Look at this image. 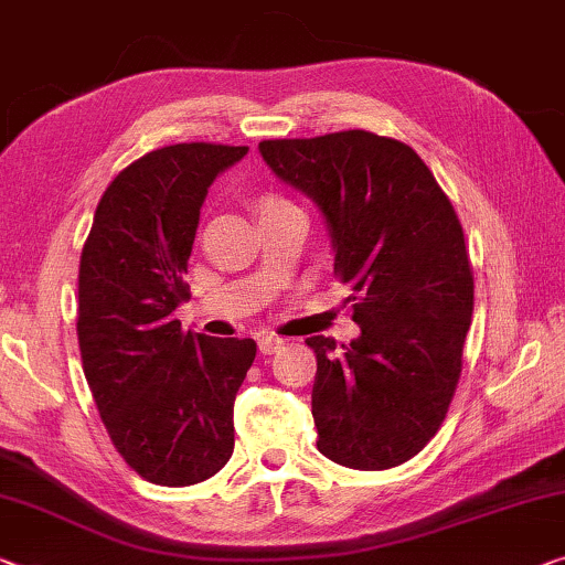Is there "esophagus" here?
Returning a JSON list of instances; mask_svg holds the SVG:
<instances>
[{"mask_svg": "<svg viewBox=\"0 0 565 565\" xmlns=\"http://www.w3.org/2000/svg\"><path fill=\"white\" fill-rule=\"evenodd\" d=\"M257 345H259V351H263L265 355H273V353H277L285 345V341L282 338H277V335H273V333H263L257 338Z\"/></svg>", "mask_w": 565, "mask_h": 565, "instance_id": "34e87169", "label": "esophagus"}]
</instances>
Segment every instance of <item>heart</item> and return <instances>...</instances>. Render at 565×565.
Listing matches in <instances>:
<instances>
[{"instance_id":"1","label":"heart","mask_w":565,"mask_h":565,"mask_svg":"<svg viewBox=\"0 0 565 565\" xmlns=\"http://www.w3.org/2000/svg\"><path fill=\"white\" fill-rule=\"evenodd\" d=\"M275 204H282V199L267 196V199H263V202H259V212H263V210H270V206H275Z\"/></svg>"}]
</instances>
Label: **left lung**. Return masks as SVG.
<instances>
[{"label":"left lung","instance_id":"obj_1","mask_svg":"<svg viewBox=\"0 0 565 565\" xmlns=\"http://www.w3.org/2000/svg\"><path fill=\"white\" fill-rule=\"evenodd\" d=\"M259 156L318 206L361 328L343 351L326 335L306 341L318 449L351 470L402 465L445 422L472 323L452 204L414 149L369 131L263 141Z\"/></svg>","mask_w":565,"mask_h":565}]
</instances>
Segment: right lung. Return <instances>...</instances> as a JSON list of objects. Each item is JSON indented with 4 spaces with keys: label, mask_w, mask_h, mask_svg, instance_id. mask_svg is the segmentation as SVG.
Listing matches in <instances>:
<instances>
[{
    "label": "right lung",
    "mask_w": 565,
    "mask_h": 565,
    "mask_svg": "<svg viewBox=\"0 0 565 565\" xmlns=\"http://www.w3.org/2000/svg\"><path fill=\"white\" fill-rule=\"evenodd\" d=\"M247 146L177 143L110 181L93 216L77 280L83 371L110 441L163 488L210 480L234 449V396L253 338L181 331L184 280L206 192Z\"/></svg>",
    "instance_id": "add662e5"
}]
</instances>
